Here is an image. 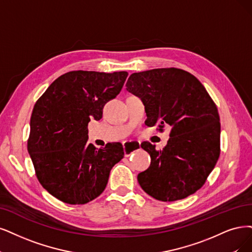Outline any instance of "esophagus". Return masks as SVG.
<instances>
[{
    "instance_id": "34e87169",
    "label": "esophagus",
    "mask_w": 252,
    "mask_h": 252,
    "mask_svg": "<svg viewBox=\"0 0 252 252\" xmlns=\"http://www.w3.org/2000/svg\"><path fill=\"white\" fill-rule=\"evenodd\" d=\"M124 152L125 156L128 157L135 150H138L140 147V142H136V141H126L124 142Z\"/></svg>"
}]
</instances>
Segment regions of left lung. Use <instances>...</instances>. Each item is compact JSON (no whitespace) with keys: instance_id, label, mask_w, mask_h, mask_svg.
<instances>
[{"instance_id":"obj_1","label":"left lung","mask_w":252,"mask_h":252,"mask_svg":"<svg viewBox=\"0 0 252 252\" xmlns=\"http://www.w3.org/2000/svg\"><path fill=\"white\" fill-rule=\"evenodd\" d=\"M126 90L144 104L147 126L160 132L170 126V138L162 151L145 141L151 166L139 173L141 188L161 201L188 197L199 190L220 156L218 109L202 84L190 72L156 68L132 73Z\"/></svg>"}]
</instances>
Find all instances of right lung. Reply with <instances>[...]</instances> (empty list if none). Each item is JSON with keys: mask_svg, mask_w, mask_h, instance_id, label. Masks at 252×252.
I'll use <instances>...</instances> for the list:
<instances>
[{"mask_svg": "<svg viewBox=\"0 0 252 252\" xmlns=\"http://www.w3.org/2000/svg\"><path fill=\"white\" fill-rule=\"evenodd\" d=\"M126 71L73 70L55 80L34 105L28 152L42 187L69 204L87 203L102 193L109 174L125 156L119 142L96 150L88 124L99 120L105 104L116 97Z\"/></svg>", "mask_w": 252, "mask_h": 252, "instance_id": "1", "label": "right lung"}]
</instances>
